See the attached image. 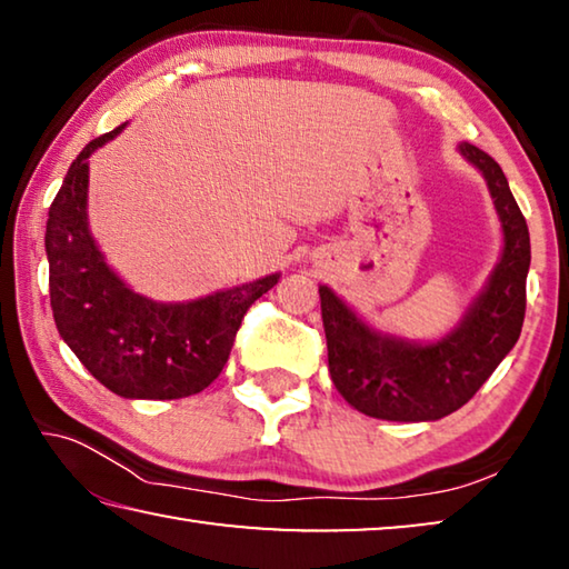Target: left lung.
<instances>
[{"label": "left lung", "instance_id": "obj_1", "mask_svg": "<svg viewBox=\"0 0 569 569\" xmlns=\"http://www.w3.org/2000/svg\"><path fill=\"white\" fill-rule=\"evenodd\" d=\"M487 180L502 223V253L487 283L437 341H409L361 319L319 286L333 387L356 411L387 421H437L475 397L522 333L529 230L502 168L469 142L457 148Z\"/></svg>", "mask_w": 569, "mask_h": 569}]
</instances>
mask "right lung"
Listing matches in <instances>:
<instances>
[{
	"mask_svg": "<svg viewBox=\"0 0 569 569\" xmlns=\"http://www.w3.org/2000/svg\"><path fill=\"white\" fill-rule=\"evenodd\" d=\"M124 124L84 146L50 206V303L62 341L102 387L124 399H182L218 379L250 303L281 273L182 303L134 293L104 261L88 223V158Z\"/></svg>",
	"mask_w": 569,
	"mask_h": 569,
	"instance_id": "add662e5",
	"label": "right lung"
}]
</instances>
